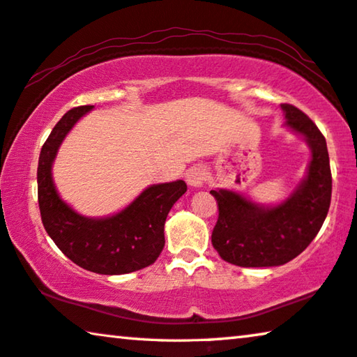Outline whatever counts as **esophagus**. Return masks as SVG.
Listing matches in <instances>:
<instances>
[{
	"label": "esophagus",
	"mask_w": 357,
	"mask_h": 357,
	"mask_svg": "<svg viewBox=\"0 0 357 357\" xmlns=\"http://www.w3.org/2000/svg\"><path fill=\"white\" fill-rule=\"evenodd\" d=\"M205 179L206 169L205 167H202V165H194L192 168H189L188 172H185V181H188V184L192 185V188H200V185L205 183Z\"/></svg>",
	"instance_id": "1"
}]
</instances>
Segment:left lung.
Returning <instances> with one entry per match:
<instances>
[{"mask_svg": "<svg viewBox=\"0 0 357 357\" xmlns=\"http://www.w3.org/2000/svg\"><path fill=\"white\" fill-rule=\"evenodd\" d=\"M285 125L306 137L312 151L307 176L284 204L259 206L232 190H210L218 204L211 243L225 261L242 268H269L296 258L326 221L332 173L326 137L305 112L282 104Z\"/></svg>", "mask_w": 357, "mask_h": 357, "instance_id": "left-lung-1", "label": "left lung"}]
</instances>
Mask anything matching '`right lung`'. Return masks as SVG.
Instances as JSON below:
<instances>
[{"label": "right lung", "instance_id": "obj_1", "mask_svg": "<svg viewBox=\"0 0 357 357\" xmlns=\"http://www.w3.org/2000/svg\"><path fill=\"white\" fill-rule=\"evenodd\" d=\"M93 109L68 110L41 147L38 160V205L46 232L68 259L98 274H126L151 266L165 245V221L172 206L188 190L184 181L155 184L116 215L91 220L61 200L51 176L57 149L72 126Z\"/></svg>", "mask_w": 357, "mask_h": 357}]
</instances>
